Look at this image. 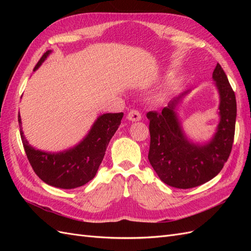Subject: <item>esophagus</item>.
<instances>
[{
    "instance_id": "obj_1",
    "label": "esophagus",
    "mask_w": 251,
    "mask_h": 251,
    "mask_svg": "<svg viewBox=\"0 0 251 251\" xmlns=\"http://www.w3.org/2000/svg\"><path fill=\"white\" fill-rule=\"evenodd\" d=\"M127 119L131 121H139L141 120V114L137 110H131L127 114Z\"/></svg>"
}]
</instances>
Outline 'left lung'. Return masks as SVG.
I'll return each instance as SVG.
<instances>
[{"label":"left lung","instance_id":"1","mask_svg":"<svg viewBox=\"0 0 251 251\" xmlns=\"http://www.w3.org/2000/svg\"><path fill=\"white\" fill-rule=\"evenodd\" d=\"M212 78L220 95V123L210 141L194 143L182 130L176 108L189 91L174 98L161 112L147 114L151 134L149 161L160 180L170 186L186 189L205 183L221 172L230 155L237 117L235 95L220 64Z\"/></svg>","mask_w":251,"mask_h":251}]
</instances>
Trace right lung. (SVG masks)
<instances>
[{
	"instance_id": "obj_1",
	"label": "right lung",
	"mask_w": 251,
	"mask_h": 251,
	"mask_svg": "<svg viewBox=\"0 0 251 251\" xmlns=\"http://www.w3.org/2000/svg\"><path fill=\"white\" fill-rule=\"evenodd\" d=\"M50 53L51 50L44 53L33 71L44 63ZM123 117L124 113L102 114L77 146L58 153H48L30 146L23 133L19 113L20 134L28 160L39 178L51 186L71 189L85 185L95 177L108 144Z\"/></svg>"
}]
</instances>
